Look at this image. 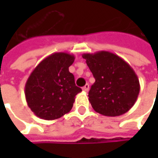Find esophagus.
<instances>
[{
    "label": "esophagus",
    "mask_w": 158,
    "mask_h": 158,
    "mask_svg": "<svg viewBox=\"0 0 158 158\" xmlns=\"http://www.w3.org/2000/svg\"><path fill=\"white\" fill-rule=\"evenodd\" d=\"M82 89H83L84 91L88 92V91H89V84H86V85L82 88Z\"/></svg>",
    "instance_id": "obj_1"
}]
</instances>
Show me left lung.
<instances>
[{
  "label": "left lung",
  "instance_id": "1",
  "mask_svg": "<svg viewBox=\"0 0 158 158\" xmlns=\"http://www.w3.org/2000/svg\"><path fill=\"white\" fill-rule=\"evenodd\" d=\"M95 79L89 101L95 111L104 116H120L135 103L140 91L137 75L131 66L109 51L83 54Z\"/></svg>",
  "mask_w": 158,
  "mask_h": 158
}]
</instances>
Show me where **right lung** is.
I'll return each mask as SVG.
<instances>
[{"label": "right lung", "mask_w": 158, "mask_h": 158, "mask_svg": "<svg viewBox=\"0 0 158 158\" xmlns=\"http://www.w3.org/2000/svg\"><path fill=\"white\" fill-rule=\"evenodd\" d=\"M75 56L69 53H53L32 71L24 87L28 107L39 118L56 120L69 112L81 89L69 68Z\"/></svg>", "instance_id": "obj_1"}]
</instances>
